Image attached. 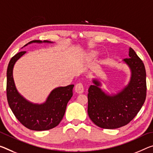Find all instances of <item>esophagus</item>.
I'll use <instances>...</instances> for the list:
<instances>
[{
  "label": "esophagus",
  "mask_w": 153,
  "mask_h": 153,
  "mask_svg": "<svg viewBox=\"0 0 153 153\" xmlns=\"http://www.w3.org/2000/svg\"><path fill=\"white\" fill-rule=\"evenodd\" d=\"M75 91L77 93H82L84 91V84L82 82H79L76 84L75 86Z\"/></svg>",
  "instance_id": "34e87169"
}]
</instances>
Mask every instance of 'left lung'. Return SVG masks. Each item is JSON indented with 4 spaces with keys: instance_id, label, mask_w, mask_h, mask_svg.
I'll use <instances>...</instances> for the list:
<instances>
[{
    "instance_id": "obj_1",
    "label": "left lung",
    "mask_w": 153,
    "mask_h": 153,
    "mask_svg": "<svg viewBox=\"0 0 153 153\" xmlns=\"http://www.w3.org/2000/svg\"><path fill=\"white\" fill-rule=\"evenodd\" d=\"M129 59L123 60L131 71L128 85L120 93L111 96L99 88L94 79L88 88V114L97 126L103 129H117L127 125L137 114L146 97V74L142 60L131 48Z\"/></svg>"
}]
</instances>
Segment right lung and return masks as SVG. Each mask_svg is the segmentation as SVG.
<instances>
[{
	"instance_id": "1",
	"label": "right lung",
	"mask_w": 153,
	"mask_h": 153,
	"mask_svg": "<svg viewBox=\"0 0 153 153\" xmlns=\"http://www.w3.org/2000/svg\"><path fill=\"white\" fill-rule=\"evenodd\" d=\"M42 42L40 40H34L28 43ZM43 42L50 43L48 41ZM25 53V51H22L9 61L7 71V101L13 114L24 127L34 131L49 130L56 127L62 120L68 101L73 96L74 85L71 84L53 90L45 102L41 105L26 101L18 93L13 77L14 64Z\"/></svg>"
}]
</instances>
